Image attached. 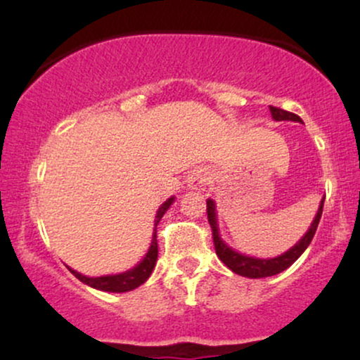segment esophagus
Masks as SVG:
<instances>
[{
    "label": "esophagus",
    "instance_id": "1",
    "mask_svg": "<svg viewBox=\"0 0 360 360\" xmlns=\"http://www.w3.org/2000/svg\"><path fill=\"white\" fill-rule=\"evenodd\" d=\"M208 181H210V177L205 171H196V172H193L191 177H189L188 183H189V188H191V189H196V191H203L206 186H208Z\"/></svg>",
    "mask_w": 360,
    "mask_h": 360
}]
</instances>
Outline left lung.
I'll return each instance as SVG.
<instances>
[{
	"instance_id": "8db88e82",
	"label": "left lung",
	"mask_w": 360,
	"mask_h": 360,
	"mask_svg": "<svg viewBox=\"0 0 360 360\" xmlns=\"http://www.w3.org/2000/svg\"><path fill=\"white\" fill-rule=\"evenodd\" d=\"M271 108V115L276 122H283V120H291V122H303L298 115L289 113L286 110L276 108V106H269ZM323 200H321L320 208H318L315 220H313L311 226L308 229V232L304 233V237L296 243L295 247H291L288 252H284L283 255H278L274 259H255V257H249V255L238 254L237 250H233L232 247L226 245L225 242L220 238V232H218V223H217V210H214V201L213 200H206V214H208V221L210 226H212L213 232V243H214V250H217V255L220 257V260L225 264L229 269H232L235 274L243 276V278H250V279H259V278H269V276H276L279 272H283L284 269H288L296 259L307 250V247L311 243L313 235L316 232V226L320 223L321 218V212H323Z\"/></svg>"
}]
</instances>
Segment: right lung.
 Returning a JSON list of instances; mask_svg holds the SVG:
<instances>
[{"label":"right lung","mask_w":360,"mask_h":360,"mask_svg":"<svg viewBox=\"0 0 360 360\" xmlns=\"http://www.w3.org/2000/svg\"><path fill=\"white\" fill-rule=\"evenodd\" d=\"M174 198H169L166 203H162L159 210H157L155 214V221H154V233H152V242L150 247H148V252L146 254L137 266L134 269L122 272V274H115V276H101V278H88V276H82L77 271H74L69 267V271L76 276L77 279L82 281L88 286L100 289V291H110V292H127L131 291V289L139 288L140 284H143L148 279V276L152 274L154 271L155 262H157V254H159V249H157V225H159L160 218L164 217V213L167 212L169 206L172 205Z\"/></svg>","instance_id":"obj_1"}]
</instances>
